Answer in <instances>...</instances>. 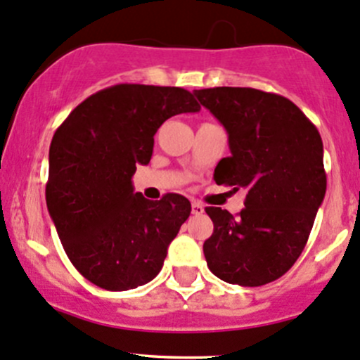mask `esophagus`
Masks as SVG:
<instances>
[{
	"label": "esophagus",
	"instance_id": "obj_1",
	"mask_svg": "<svg viewBox=\"0 0 360 360\" xmlns=\"http://www.w3.org/2000/svg\"><path fill=\"white\" fill-rule=\"evenodd\" d=\"M192 213H194V214L205 213V206H202L201 202H198V201H192Z\"/></svg>",
	"mask_w": 360,
	"mask_h": 360
}]
</instances>
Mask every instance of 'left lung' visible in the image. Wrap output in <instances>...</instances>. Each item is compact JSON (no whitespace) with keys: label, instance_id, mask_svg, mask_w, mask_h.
Instances as JSON below:
<instances>
[{"label":"left lung","instance_id":"left-lung-1","mask_svg":"<svg viewBox=\"0 0 360 360\" xmlns=\"http://www.w3.org/2000/svg\"><path fill=\"white\" fill-rule=\"evenodd\" d=\"M225 126L231 155L214 168L218 185L246 188L237 217L210 206L213 234L202 244L211 272L239 286L279 279L302 255L326 194L322 139L286 97L255 88L194 90Z\"/></svg>","mask_w":360,"mask_h":360}]
</instances>
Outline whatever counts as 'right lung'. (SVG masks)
Returning <instances> with one entry per match:
<instances>
[{"mask_svg": "<svg viewBox=\"0 0 360 360\" xmlns=\"http://www.w3.org/2000/svg\"><path fill=\"white\" fill-rule=\"evenodd\" d=\"M199 109L184 88L114 84L83 100L55 131L48 213L69 260L95 286L133 290L162 269L191 202L180 194L149 201L131 176L149 165L159 126Z\"/></svg>", "mask_w": 360, "mask_h": 360, "instance_id": "obj_1", "label": "right lung"}]
</instances>
